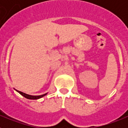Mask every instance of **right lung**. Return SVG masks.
I'll use <instances>...</instances> for the list:
<instances>
[{"label":"right lung","instance_id":"1","mask_svg":"<svg viewBox=\"0 0 128 128\" xmlns=\"http://www.w3.org/2000/svg\"><path fill=\"white\" fill-rule=\"evenodd\" d=\"M16 91L17 92H18L20 94L22 95V96H24V98H27V99H33V100H34V99H40V98H42V97H44V96H45L46 95H47V94H43V95H41V96H30V95H28L27 94H25L24 93V92H22L20 91H18V90H16Z\"/></svg>","mask_w":128,"mask_h":128}]
</instances>
